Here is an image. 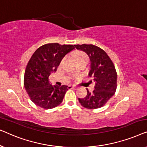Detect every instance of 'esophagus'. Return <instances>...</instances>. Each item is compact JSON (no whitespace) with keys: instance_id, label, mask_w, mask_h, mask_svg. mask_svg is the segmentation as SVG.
I'll return each mask as SVG.
<instances>
[{"instance_id":"34e87169","label":"esophagus","mask_w":147,"mask_h":147,"mask_svg":"<svg viewBox=\"0 0 147 147\" xmlns=\"http://www.w3.org/2000/svg\"><path fill=\"white\" fill-rule=\"evenodd\" d=\"M68 88H69V89H76V87H75V86H72V85H69L68 86Z\"/></svg>"}]
</instances>
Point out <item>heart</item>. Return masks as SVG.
<instances>
[{
  "mask_svg": "<svg viewBox=\"0 0 147 147\" xmlns=\"http://www.w3.org/2000/svg\"><path fill=\"white\" fill-rule=\"evenodd\" d=\"M76 60L78 61V60L83 59V58L88 57H87V55H86V53H83V52H78V53H76Z\"/></svg>",
  "mask_w": 147,
  "mask_h": 147,
  "instance_id": "obj_1",
  "label": "heart"
}]
</instances>
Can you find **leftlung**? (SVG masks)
<instances>
[{
	"instance_id": "1",
	"label": "left lung",
	"mask_w": 147,
	"mask_h": 147,
	"mask_svg": "<svg viewBox=\"0 0 147 147\" xmlns=\"http://www.w3.org/2000/svg\"><path fill=\"white\" fill-rule=\"evenodd\" d=\"M74 46L77 49L88 54L90 60L88 75L95 82L93 92H90L87 89V96L84 98H78L80 103L88 109L101 108L116 92L117 74L115 67L107 53L97 46L92 44Z\"/></svg>"
}]
</instances>
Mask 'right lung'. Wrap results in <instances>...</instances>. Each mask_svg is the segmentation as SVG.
Masks as SVG:
<instances>
[{
    "mask_svg": "<svg viewBox=\"0 0 147 147\" xmlns=\"http://www.w3.org/2000/svg\"><path fill=\"white\" fill-rule=\"evenodd\" d=\"M74 49L72 45L49 43L34 52L26 67L24 86L36 105L45 109H51L63 101L68 87L52 86L49 77L56 71L62 59Z\"/></svg>",
    "mask_w": 147,
    "mask_h": 147,
    "instance_id": "1",
    "label": "right lung"
}]
</instances>
